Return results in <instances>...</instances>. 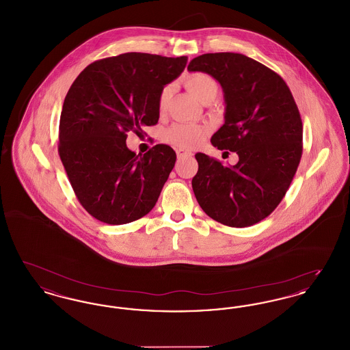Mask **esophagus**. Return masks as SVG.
I'll return each mask as SVG.
<instances>
[{"label": "esophagus", "instance_id": "34e87169", "mask_svg": "<svg viewBox=\"0 0 350 350\" xmlns=\"http://www.w3.org/2000/svg\"><path fill=\"white\" fill-rule=\"evenodd\" d=\"M176 152H177V157H178V159H183V157H190V156H193V153H191V152L181 150V148H178Z\"/></svg>", "mask_w": 350, "mask_h": 350}]
</instances>
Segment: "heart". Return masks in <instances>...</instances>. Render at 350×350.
<instances>
[{
	"label": "heart",
	"mask_w": 350,
	"mask_h": 350,
	"mask_svg": "<svg viewBox=\"0 0 350 350\" xmlns=\"http://www.w3.org/2000/svg\"><path fill=\"white\" fill-rule=\"evenodd\" d=\"M186 89L200 102L215 100L219 93L217 80L204 72H194L183 79ZM172 96V86L163 88L159 96V110L165 111ZM207 135V129L200 124L193 123H176L170 126L164 133V140L181 150H193L203 142Z\"/></svg>",
	"instance_id": "1"
}]
</instances>
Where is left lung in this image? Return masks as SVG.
<instances>
[{
  "mask_svg": "<svg viewBox=\"0 0 350 350\" xmlns=\"http://www.w3.org/2000/svg\"><path fill=\"white\" fill-rule=\"evenodd\" d=\"M187 69L208 73L221 85L224 124L211 143L239 154L233 167L196 154V198L208 217L224 226H253L281 203L299 165L303 124L298 106L278 73L245 55L204 53Z\"/></svg>",
  "mask_w": 350,
  "mask_h": 350,
  "instance_id": "8db88e82",
  "label": "left lung"
}]
</instances>
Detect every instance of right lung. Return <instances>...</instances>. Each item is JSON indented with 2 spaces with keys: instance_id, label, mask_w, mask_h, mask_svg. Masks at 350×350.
Listing matches in <instances>:
<instances>
[{
  "instance_id": "1",
  "label": "right lung",
  "mask_w": 350,
  "mask_h": 350,
  "mask_svg": "<svg viewBox=\"0 0 350 350\" xmlns=\"http://www.w3.org/2000/svg\"><path fill=\"white\" fill-rule=\"evenodd\" d=\"M186 63V56L127 52L89 64L69 88L59 154L77 200L97 220L126 224L154 207L176 152L157 144L136 154L126 139L157 123L160 92Z\"/></svg>"
}]
</instances>
